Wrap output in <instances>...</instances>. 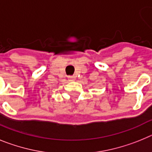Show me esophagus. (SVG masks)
<instances>
[{
    "label": "esophagus",
    "mask_w": 152,
    "mask_h": 152,
    "mask_svg": "<svg viewBox=\"0 0 152 152\" xmlns=\"http://www.w3.org/2000/svg\"><path fill=\"white\" fill-rule=\"evenodd\" d=\"M68 80H69V81H74V80H75V76H68Z\"/></svg>",
    "instance_id": "obj_1"
}]
</instances>
